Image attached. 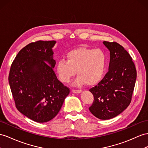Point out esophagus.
<instances>
[{
    "instance_id": "obj_1",
    "label": "esophagus",
    "mask_w": 148,
    "mask_h": 148,
    "mask_svg": "<svg viewBox=\"0 0 148 148\" xmlns=\"http://www.w3.org/2000/svg\"><path fill=\"white\" fill-rule=\"evenodd\" d=\"M73 92L75 93V94H79L82 92V90H79V89H73L72 90Z\"/></svg>"
}]
</instances>
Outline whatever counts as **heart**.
<instances>
[{"label": "heart", "instance_id": "b5f03b06", "mask_svg": "<svg viewBox=\"0 0 148 148\" xmlns=\"http://www.w3.org/2000/svg\"><path fill=\"white\" fill-rule=\"evenodd\" d=\"M106 64L107 56L101 49L79 47L67 53V60H59L56 70L63 82H69L77 71L75 86H81L85 83L92 86L103 78Z\"/></svg>", "mask_w": 148, "mask_h": 148}]
</instances>
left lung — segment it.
Segmentation results:
<instances>
[{"label": "left lung", "instance_id": "8db88e82", "mask_svg": "<svg viewBox=\"0 0 148 148\" xmlns=\"http://www.w3.org/2000/svg\"><path fill=\"white\" fill-rule=\"evenodd\" d=\"M103 44L110 52L109 71L89 89L94 101L89 109L97 118L106 120L119 115L130 105L137 74L131 56L122 45L116 42Z\"/></svg>", "mask_w": 148, "mask_h": 148}]
</instances>
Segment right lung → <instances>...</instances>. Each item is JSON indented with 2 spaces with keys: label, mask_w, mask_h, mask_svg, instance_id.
Wrapping results in <instances>:
<instances>
[{
  "label": "right lung",
  "mask_w": 148,
  "mask_h": 148,
  "mask_svg": "<svg viewBox=\"0 0 148 148\" xmlns=\"http://www.w3.org/2000/svg\"><path fill=\"white\" fill-rule=\"evenodd\" d=\"M56 43L39 40L29 44L18 52L9 72V85L18 111L40 123L58 114L70 92L54 71L52 48Z\"/></svg>",
  "instance_id": "1"
}]
</instances>
